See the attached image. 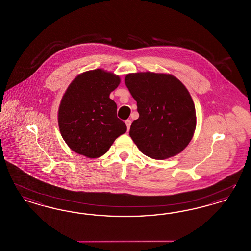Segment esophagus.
Listing matches in <instances>:
<instances>
[{
  "instance_id": "34e87169",
  "label": "esophagus",
  "mask_w": 251,
  "mask_h": 251,
  "mask_svg": "<svg viewBox=\"0 0 251 251\" xmlns=\"http://www.w3.org/2000/svg\"><path fill=\"white\" fill-rule=\"evenodd\" d=\"M131 120H129V119H127L126 121V126H127V130L130 129V126H131Z\"/></svg>"
}]
</instances>
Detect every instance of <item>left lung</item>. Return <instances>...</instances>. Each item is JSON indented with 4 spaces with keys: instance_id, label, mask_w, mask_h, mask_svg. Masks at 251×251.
<instances>
[{
    "instance_id": "8db88e82",
    "label": "left lung",
    "mask_w": 251,
    "mask_h": 251,
    "mask_svg": "<svg viewBox=\"0 0 251 251\" xmlns=\"http://www.w3.org/2000/svg\"><path fill=\"white\" fill-rule=\"evenodd\" d=\"M125 82L136 100L139 117L129 135L139 151L155 160L180 153L193 137L192 98L176 77L166 74H128Z\"/></svg>"
}]
</instances>
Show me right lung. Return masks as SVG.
I'll return each mask as SVG.
<instances>
[{"label":"right lung","mask_w":251,"mask_h":251,"mask_svg":"<svg viewBox=\"0 0 251 251\" xmlns=\"http://www.w3.org/2000/svg\"><path fill=\"white\" fill-rule=\"evenodd\" d=\"M118 75L96 69L81 74L62 99L58 123L66 144L88 158L105 154L113 141L126 133L110 93L118 87Z\"/></svg>","instance_id":"obj_1"}]
</instances>
